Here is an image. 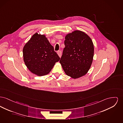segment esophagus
I'll list each match as a JSON object with an SVG mask.
<instances>
[{
  "label": "esophagus",
  "instance_id": "esophagus-1",
  "mask_svg": "<svg viewBox=\"0 0 123 123\" xmlns=\"http://www.w3.org/2000/svg\"><path fill=\"white\" fill-rule=\"evenodd\" d=\"M57 53H58V56L60 58H61V56H62V52H61V51H58V52H57Z\"/></svg>",
  "mask_w": 123,
  "mask_h": 123
}]
</instances>
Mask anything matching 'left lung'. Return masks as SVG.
<instances>
[{
    "label": "left lung",
    "mask_w": 123,
    "mask_h": 123,
    "mask_svg": "<svg viewBox=\"0 0 123 123\" xmlns=\"http://www.w3.org/2000/svg\"><path fill=\"white\" fill-rule=\"evenodd\" d=\"M65 47L60 63L65 74L73 79L85 76L93 61L94 45L85 32L75 30L66 35Z\"/></svg>",
    "instance_id": "8db88e82"
}]
</instances>
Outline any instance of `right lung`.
Listing matches in <instances>:
<instances>
[{"mask_svg":"<svg viewBox=\"0 0 123 123\" xmlns=\"http://www.w3.org/2000/svg\"><path fill=\"white\" fill-rule=\"evenodd\" d=\"M23 59L29 71L38 76L49 74L60 60L44 34H34L23 49Z\"/></svg>","mask_w":123,"mask_h":123,"instance_id":"right-lung-1","label":"right lung"}]
</instances>
